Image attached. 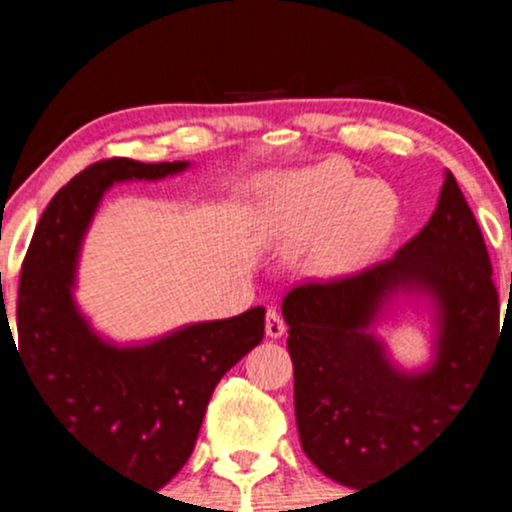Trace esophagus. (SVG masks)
Instances as JSON below:
<instances>
[{
    "label": "esophagus",
    "instance_id": "34e87169",
    "mask_svg": "<svg viewBox=\"0 0 512 512\" xmlns=\"http://www.w3.org/2000/svg\"><path fill=\"white\" fill-rule=\"evenodd\" d=\"M285 329H287V324H285V319H282L280 309H277V307L267 309V319H265V332H267V337L280 339L282 334H285Z\"/></svg>",
    "mask_w": 512,
    "mask_h": 512
}]
</instances>
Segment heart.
<instances>
[{
	"label": "heart",
	"mask_w": 512,
	"mask_h": 512,
	"mask_svg": "<svg viewBox=\"0 0 512 512\" xmlns=\"http://www.w3.org/2000/svg\"><path fill=\"white\" fill-rule=\"evenodd\" d=\"M270 220L289 245L317 240L319 267L347 272L376 255L394 223V198L379 183H359L334 163L287 175L267 195Z\"/></svg>",
	"instance_id": "obj_1"
}]
</instances>
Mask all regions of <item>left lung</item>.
Instances as JSON below:
<instances>
[{
    "label": "left lung",
    "instance_id": "8db88e82",
    "mask_svg": "<svg viewBox=\"0 0 512 512\" xmlns=\"http://www.w3.org/2000/svg\"><path fill=\"white\" fill-rule=\"evenodd\" d=\"M421 291L437 314L426 370L390 364L368 332L396 293ZM294 416L309 461L361 488L418 456L458 414L503 334L485 240L451 170L431 220L391 260L289 289Z\"/></svg>",
    "mask_w": 512,
    "mask_h": 512
}]
</instances>
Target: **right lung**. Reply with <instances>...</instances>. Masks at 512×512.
<instances>
[{
	"instance_id": "add662e5",
	"label": "right lung",
	"mask_w": 512,
	"mask_h": 512,
	"mask_svg": "<svg viewBox=\"0 0 512 512\" xmlns=\"http://www.w3.org/2000/svg\"><path fill=\"white\" fill-rule=\"evenodd\" d=\"M175 163L98 160L51 198L22 265L17 344L54 423L98 463L163 488L193 453L218 381L265 337V309L198 322L133 347L106 342L74 302L76 260L103 193L123 180H160Z\"/></svg>"
}]
</instances>
